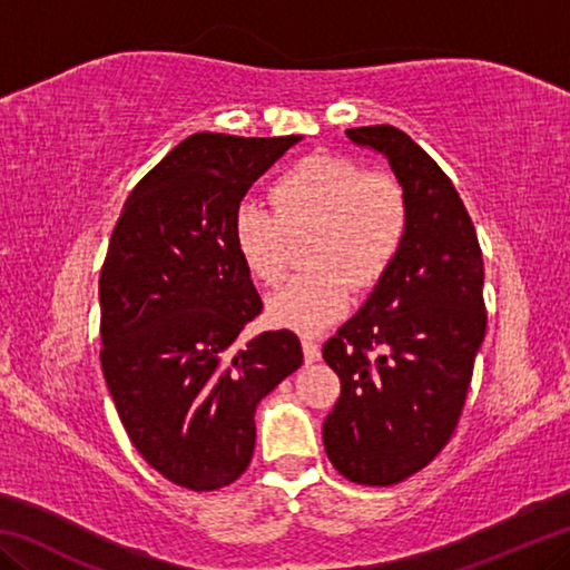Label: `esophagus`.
Masks as SVG:
<instances>
[{
    "instance_id": "obj_1",
    "label": "esophagus",
    "mask_w": 570,
    "mask_h": 570,
    "mask_svg": "<svg viewBox=\"0 0 570 570\" xmlns=\"http://www.w3.org/2000/svg\"><path fill=\"white\" fill-rule=\"evenodd\" d=\"M302 350H304V360H306V364L320 362L322 350H320V344H316L314 336H302Z\"/></svg>"
}]
</instances>
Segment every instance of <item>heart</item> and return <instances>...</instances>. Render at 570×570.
Here are the masks:
<instances>
[{
    "instance_id": "b5f03b06",
    "label": "heart",
    "mask_w": 570,
    "mask_h": 570,
    "mask_svg": "<svg viewBox=\"0 0 570 570\" xmlns=\"http://www.w3.org/2000/svg\"><path fill=\"white\" fill-rule=\"evenodd\" d=\"M274 208L246 198L234 214V240L248 272L276 284L288 268V236H304L306 266L316 268L268 294L276 324L314 332L350 306L354 288L374 286L410 230V198L387 170L336 156H308L274 186Z\"/></svg>"
}]
</instances>
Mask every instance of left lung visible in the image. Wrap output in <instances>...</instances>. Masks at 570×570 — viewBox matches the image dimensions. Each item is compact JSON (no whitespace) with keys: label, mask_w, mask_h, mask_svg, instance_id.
Masks as SVG:
<instances>
[{"label":"left lung","mask_w":570,"mask_h":570,"mask_svg":"<svg viewBox=\"0 0 570 570\" xmlns=\"http://www.w3.org/2000/svg\"><path fill=\"white\" fill-rule=\"evenodd\" d=\"M407 188V238L350 322L324 344L342 394L324 450L346 480L387 488L435 460L458 428L485 336L482 250L452 180L392 125L346 130Z\"/></svg>","instance_id":"8db88e82"}]
</instances>
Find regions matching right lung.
Here are the masks:
<instances>
[{
  "mask_svg": "<svg viewBox=\"0 0 570 570\" xmlns=\"http://www.w3.org/2000/svg\"><path fill=\"white\" fill-rule=\"evenodd\" d=\"M302 135L196 132L125 200L100 272V362L120 422L150 468L180 488L244 475L256 404L302 366L288 330L236 346L262 314L234 214Z\"/></svg>",
  "mask_w": 570,
  "mask_h": 570,
  "instance_id": "add662e5",
  "label": "right lung"
}]
</instances>
